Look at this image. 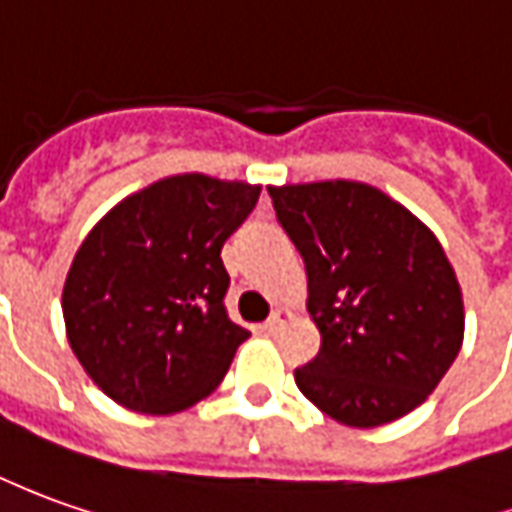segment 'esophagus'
Masks as SVG:
<instances>
[{
  "instance_id": "obj_1",
  "label": "esophagus",
  "mask_w": 512,
  "mask_h": 512,
  "mask_svg": "<svg viewBox=\"0 0 512 512\" xmlns=\"http://www.w3.org/2000/svg\"><path fill=\"white\" fill-rule=\"evenodd\" d=\"M285 322H291V311H283V308H277V311H271V316L263 322V330H269V333H277V330L283 328Z\"/></svg>"
}]
</instances>
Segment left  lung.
Masks as SVG:
<instances>
[{
  "label": "left lung",
  "mask_w": 512,
  "mask_h": 512,
  "mask_svg": "<svg viewBox=\"0 0 512 512\" xmlns=\"http://www.w3.org/2000/svg\"><path fill=\"white\" fill-rule=\"evenodd\" d=\"M305 260L319 356L294 373L308 401L353 429L409 415L462 347L454 266L417 215L350 179L269 187Z\"/></svg>",
  "instance_id": "obj_1"
}]
</instances>
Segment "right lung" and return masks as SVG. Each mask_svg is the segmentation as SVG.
I'll use <instances>...</instances> for the list:
<instances>
[{
    "mask_svg": "<svg viewBox=\"0 0 512 512\" xmlns=\"http://www.w3.org/2000/svg\"><path fill=\"white\" fill-rule=\"evenodd\" d=\"M260 184L179 173L114 204L66 271V339L86 375L131 412L173 415L207 398L249 330L224 308L221 246Z\"/></svg>",
    "mask_w": 512,
    "mask_h": 512,
    "instance_id": "obj_1",
    "label": "right lung"
}]
</instances>
